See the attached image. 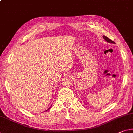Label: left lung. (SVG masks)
<instances>
[{
  "mask_svg": "<svg viewBox=\"0 0 133 133\" xmlns=\"http://www.w3.org/2000/svg\"><path fill=\"white\" fill-rule=\"evenodd\" d=\"M103 38H104V39L107 42H108V43H112V44H115L114 42L113 41H112V40L110 39L109 38H108V37H107L106 36H105V35H103Z\"/></svg>",
  "mask_w": 133,
  "mask_h": 133,
  "instance_id": "obj_1",
  "label": "left lung"
}]
</instances>
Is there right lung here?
<instances>
[{
    "instance_id": "add662e5",
    "label": "right lung",
    "mask_w": 133,
    "mask_h": 133,
    "mask_svg": "<svg viewBox=\"0 0 133 133\" xmlns=\"http://www.w3.org/2000/svg\"><path fill=\"white\" fill-rule=\"evenodd\" d=\"M51 107H50V108H48V109H47V110H46L45 111H48V110H49V109H50V108H51Z\"/></svg>"
}]
</instances>
